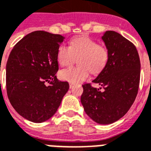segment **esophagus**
Returning a JSON list of instances; mask_svg holds the SVG:
<instances>
[{"label": "esophagus", "instance_id": "esophagus-1", "mask_svg": "<svg viewBox=\"0 0 151 151\" xmlns=\"http://www.w3.org/2000/svg\"><path fill=\"white\" fill-rule=\"evenodd\" d=\"M74 86H75V83H69V87L71 88V89H72V88Z\"/></svg>", "mask_w": 151, "mask_h": 151}]
</instances>
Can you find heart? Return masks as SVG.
<instances>
[{
	"label": "heart",
	"mask_w": 151,
	"mask_h": 151,
	"mask_svg": "<svg viewBox=\"0 0 151 151\" xmlns=\"http://www.w3.org/2000/svg\"><path fill=\"white\" fill-rule=\"evenodd\" d=\"M57 58L61 66L71 65L78 59L79 65L59 72L61 80L76 83L87 79L90 72L94 75L101 73L108 64L109 54L104 46L83 36L73 38L70 42V47H59Z\"/></svg>",
	"instance_id": "heart-1"
}]
</instances>
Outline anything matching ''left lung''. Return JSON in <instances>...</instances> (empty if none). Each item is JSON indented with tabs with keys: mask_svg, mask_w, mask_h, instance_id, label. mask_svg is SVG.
I'll return each mask as SVG.
<instances>
[{
	"mask_svg": "<svg viewBox=\"0 0 151 151\" xmlns=\"http://www.w3.org/2000/svg\"><path fill=\"white\" fill-rule=\"evenodd\" d=\"M102 40L108 50V61L93 80L101 87L83 84L81 103L90 119L107 125L123 117L135 101L140 79V61L136 46L121 34L107 31Z\"/></svg>",
	"mask_w": 151,
	"mask_h": 151,
	"instance_id": "obj_1",
	"label": "left lung"
}]
</instances>
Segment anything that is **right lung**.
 <instances>
[{
	"label": "right lung",
	"instance_id": "right-lung-1",
	"mask_svg": "<svg viewBox=\"0 0 151 151\" xmlns=\"http://www.w3.org/2000/svg\"><path fill=\"white\" fill-rule=\"evenodd\" d=\"M65 37L34 31L14 46L6 65V89L11 104L21 116L43 122L56 113L69 89L59 81L58 50Z\"/></svg>",
	"mask_w": 151,
	"mask_h": 151
}]
</instances>
